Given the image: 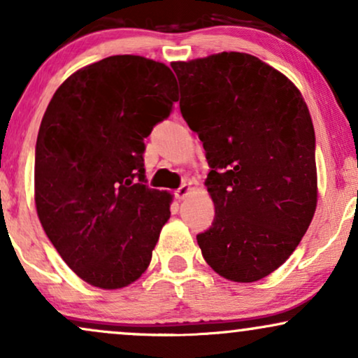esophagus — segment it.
Here are the masks:
<instances>
[{"mask_svg": "<svg viewBox=\"0 0 358 358\" xmlns=\"http://www.w3.org/2000/svg\"><path fill=\"white\" fill-rule=\"evenodd\" d=\"M191 192H192L191 182H184L182 186H180V187L178 189V191H176V197H178L179 201H182V199H186V197H187Z\"/></svg>", "mask_w": 358, "mask_h": 358, "instance_id": "esophagus-1", "label": "esophagus"}]
</instances>
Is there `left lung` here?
<instances>
[{
	"instance_id": "8db88e82",
	"label": "left lung",
	"mask_w": 358,
	"mask_h": 358,
	"mask_svg": "<svg viewBox=\"0 0 358 358\" xmlns=\"http://www.w3.org/2000/svg\"><path fill=\"white\" fill-rule=\"evenodd\" d=\"M182 83L179 108L199 134L215 207L197 236L202 257L232 282L279 268L315 214V132L299 87L247 52L171 63Z\"/></svg>"
}]
</instances>
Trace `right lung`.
Wrapping results in <instances>:
<instances>
[{
	"label": "right lung",
	"mask_w": 358,
	"mask_h": 358,
	"mask_svg": "<svg viewBox=\"0 0 358 358\" xmlns=\"http://www.w3.org/2000/svg\"><path fill=\"white\" fill-rule=\"evenodd\" d=\"M178 99L164 63L119 55L78 69L48 104L34 157L36 213L87 284L122 289L151 264L174 196L143 184L144 138Z\"/></svg>",
	"instance_id": "add662e5"
}]
</instances>
